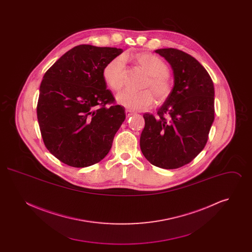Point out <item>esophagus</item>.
<instances>
[{
    "instance_id": "obj_1",
    "label": "esophagus",
    "mask_w": 252,
    "mask_h": 252,
    "mask_svg": "<svg viewBox=\"0 0 252 252\" xmlns=\"http://www.w3.org/2000/svg\"><path fill=\"white\" fill-rule=\"evenodd\" d=\"M126 117H130L132 114H134V111H132L130 109H126Z\"/></svg>"
}]
</instances>
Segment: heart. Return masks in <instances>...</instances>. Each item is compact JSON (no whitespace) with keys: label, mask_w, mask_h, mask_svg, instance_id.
Masks as SVG:
<instances>
[{"label":"heart","mask_w":252,"mask_h":252,"mask_svg":"<svg viewBox=\"0 0 252 252\" xmlns=\"http://www.w3.org/2000/svg\"><path fill=\"white\" fill-rule=\"evenodd\" d=\"M139 66L148 74L144 88L150 89L158 103H162L171 94V85L168 80L167 65L156 56L148 53L140 54L136 57ZM126 58L119 56L108 61L103 69V78L113 91H119L124 85V70ZM121 106L130 110H144L153 105V95L148 90L133 92L126 90L116 96Z\"/></svg>","instance_id":"1"}]
</instances>
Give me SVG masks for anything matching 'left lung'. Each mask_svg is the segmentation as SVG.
I'll return each instance as SVG.
<instances>
[{
  "mask_svg": "<svg viewBox=\"0 0 252 252\" xmlns=\"http://www.w3.org/2000/svg\"><path fill=\"white\" fill-rule=\"evenodd\" d=\"M174 73V87L157 115L144 113L140 138L145 158L157 167L177 169L202 150L215 120V87L203 66L185 52L158 49Z\"/></svg>",
  "mask_w": 252,
  "mask_h": 252,
  "instance_id": "8db88e82",
  "label": "left lung"
}]
</instances>
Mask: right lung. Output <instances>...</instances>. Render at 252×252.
<instances>
[{"mask_svg": "<svg viewBox=\"0 0 252 252\" xmlns=\"http://www.w3.org/2000/svg\"><path fill=\"white\" fill-rule=\"evenodd\" d=\"M123 53L120 48L75 46L45 72L39 87L36 115L49 152L72 167L91 166L108 155L126 119L113 104L103 69Z\"/></svg>", "mask_w": 252, "mask_h": 252, "instance_id": "obj_1", "label": "right lung"}]
</instances>
